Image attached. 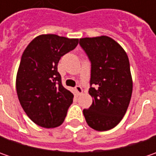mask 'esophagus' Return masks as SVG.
Listing matches in <instances>:
<instances>
[{
	"label": "esophagus",
	"instance_id": "1",
	"mask_svg": "<svg viewBox=\"0 0 156 156\" xmlns=\"http://www.w3.org/2000/svg\"><path fill=\"white\" fill-rule=\"evenodd\" d=\"M75 88V91H76V93H77V94H78V95L81 94H82V92H83V90H82V88H81V86H76Z\"/></svg>",
	"mask_w": 156,
	"mask_h": 156
}]
</instances>
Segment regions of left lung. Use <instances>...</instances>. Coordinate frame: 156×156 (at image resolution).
Instances as JSON below:
<instances>
[{
	"label": "left lung",
	"mask_w": 156,
	"mask_h": 156,
	"mask_svg": "<svg viewBox=\"0 0 156 156\" xmlns=\"http://www.w3.org/2000/svg\"><path fill=\"white\" fill-rule=\"evenodd\" d=\"M80 45L91 62L88 93L93 98L83 109L87 125L97 131L113 129L122 121L129 108L133 80L127 53L108 36L80 39Z\"/></svg>",
	"instance_id": "1"
}]
</instances>
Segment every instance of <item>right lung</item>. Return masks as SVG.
I'll list each match as a JSON object with an SVG mask.
<instances>
[{
	"label": "right lung",
	"instance_id": "1",
	"mask_svg": "<svg viewBox=\"0 0 156 156\" xmlns=\"http://www.w3.org/2000/svg\"><path fill=\"white\" fill-rule=\"evenodd\" d=\"M78 42L79 39L41 34L22 54L16 75L17 95L23 110L38 126L53 129L65 120L74 94L62 86L57 65Z\"/></svg>",
	"mask_w": 156,
	"mask_h": 156
}]
</instances>
